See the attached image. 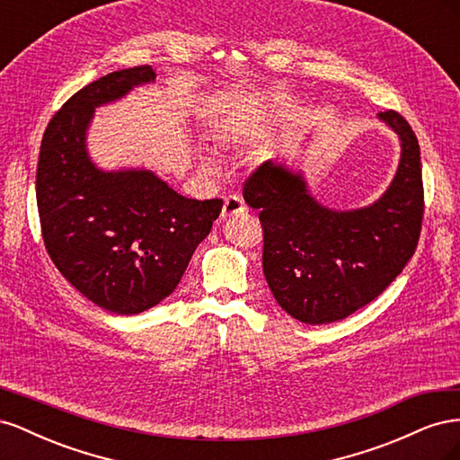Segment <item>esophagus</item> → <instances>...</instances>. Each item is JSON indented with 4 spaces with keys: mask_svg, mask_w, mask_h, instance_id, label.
Returning a JSON list of instances; mask_svg holds the SVG:
<instances>
[{
    "mask_svg": "<svg viewBox=\"0 0 460 460\" xmlns=\"http://www.w3.org/2000/svg\"><path fill=\"white\" fill-rule=\"evenodd\" d=\"M245 211H247L245 203H243L240 198L230 196V198L225 199V207H222V218L238 217V215H242V213H245Z\"/></svg>",
    "mask_w": 460,
    "mask_h": 460,
    "instance_id": "34e87169",
    "label": "esophagus"
}]
</instances>
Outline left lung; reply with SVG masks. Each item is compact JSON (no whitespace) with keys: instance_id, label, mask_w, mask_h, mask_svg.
<instances>
[{"instance_id":"obj_1","label":"left lung","mask_w":460,"mask_h":460,"mask_svg":"<svg viewBox=\"0 0 460 460\" xmlns=\"http://www.w3.org/2000/svg\"><path fill=\"white\" fill-rule=\"evenodd\" d=\"M378 119L401 142L392 184L374 203L338 211L320 203L303 171L262 163L243 199L259 208L262 272L278 305L305 324L353 314L392 284L419 243L424 188L419 140L395 111Z\"/></svg>"}]
</instances>
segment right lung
Returning a JSON list of instances; mask_svg holds the SVG:
<instances>
[{"label":"right lung","mask_w":460,"mask_h":460,"mask_svg":"<svg viewBox=\"0 0 460 460\" xmlns=\"http://www.w3.org/2000/svg\"><path fill=\"white\" fill-rule=\"evenodd\" d=\"M155 82L142 65L97 78L49 120L40 146L41 235L59 272L97 307L137 314L169 297L222 199H188L147 169L103 171L88 153L97 107Z\"/></svg>","instance_id":"right-lung-1"}]
</instances>
